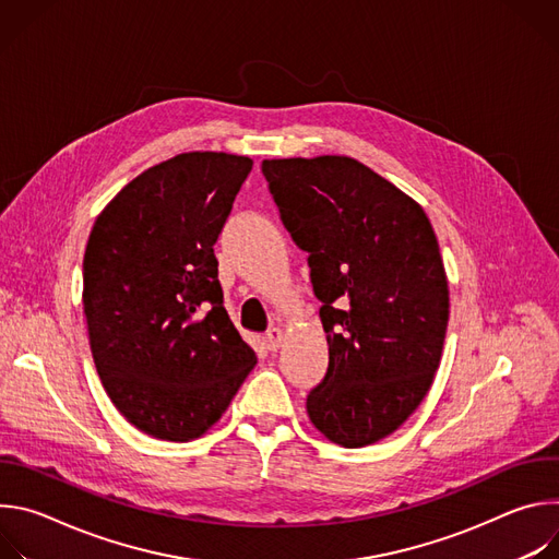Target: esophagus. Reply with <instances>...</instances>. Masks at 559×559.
I'll return each mask as SVG.
<instances>
[{"label": "esophagus", "mask_w": 559, "mask_h": 559, "mask_svg": "<svg viewBox=\"0 0 559 559\" xmlns=\"http://www.w3.org/2000/svg\"><path fill=\"white\" fill-rule=\"evenodd\" d=\"M265 341H267V347H270L272 352H276V349L283 345V341H285L283 328H272V330L265 334Z\"/></svg>", "instance_id": "esophagus-1"}]
</instances>
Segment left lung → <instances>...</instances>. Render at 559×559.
<instances>
[{
    "instance_id": "obj_1",
    "label": "left lung",
    "mask_w": 559,
    "mask_h": 559,
    "mask_svg": "<svg viewBox=\"0 0 559 559\" xmlns=\"http://www.w3.org/2000/svg\"><path fill=\"white\" fill-rule=\"evenodd\" d=\"M294 243L309 254L330 345L307 395L311 425L358 449L401 427L442 358L449 283L425 210L352 156L265 158Z\"/></svg>"
}]
</instances>
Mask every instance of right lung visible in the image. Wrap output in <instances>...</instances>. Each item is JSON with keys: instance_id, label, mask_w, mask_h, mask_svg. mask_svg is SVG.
Listing matches in <instances>:
<instances>
[{"instance_id": "obj_1", "label": "right lung", "mask_w": 559, "mask_h": 559, "mask_svg": "<svg viewBox=\"0 0 559 559\" xmlns=\"http://www.w3.org/2000/svg\"><path fill=\"white\" fill-rule=\"evenodd\" d=\"M254 162L183 152L132 179L97 216L84 313L102 384L139 431L203 436L257 365L223 307L214 243Z\"/></svg>"}]
</instances>
